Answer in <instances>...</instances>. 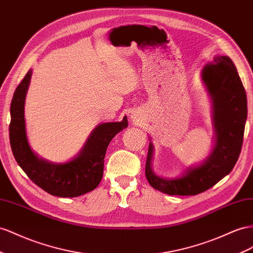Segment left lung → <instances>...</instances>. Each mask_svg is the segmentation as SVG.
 Here are the masks:
<instances>
[{
    "mask_svg": "<svg viewBox=\"0 0 253 253\" xmlns=\"http://www.w3.org/2000/svg\"><path fill=\"white\" fill-rule=\"evenodd\" d=\"M201 80L211 102L214 145L202 163L177 176L165 177L152 169L154 146L150 139L146 176L150 185L170 196H195L228 175L240 156L246 120L247 95L236 67L229 56L215 55L201 70Z\"/></svg>",
    "mask_w": 253,
    "mask_h": 253,
    "instance_id": "1",
    "label": "left lung"
}]
</instances>
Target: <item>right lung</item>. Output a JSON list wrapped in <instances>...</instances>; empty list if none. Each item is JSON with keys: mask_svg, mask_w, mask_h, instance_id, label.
Returning <instances> with one entry per match:
<instances>
[{"mask_svg": "<svg viewBox=\"0 0 253 253\" xmlns=\"http://www.w3.org/2000/svg\"><path fill=\"white\" fill-rule=\"evenodd\" d=\"M32 70L19 84L10 104L9 139L18 165L30 179L52 196L73 198L89 193L103 176L104 158L111 140L127 126L125 116L120 122H103L95 126L81 151L70 161L54 163L33 151L26 135L24 105Z\"/></svg>", "mask_w": 253, "mask_h": 253, "instance_id": "right-lung-1", "label": "right lung"}]
</instances>
